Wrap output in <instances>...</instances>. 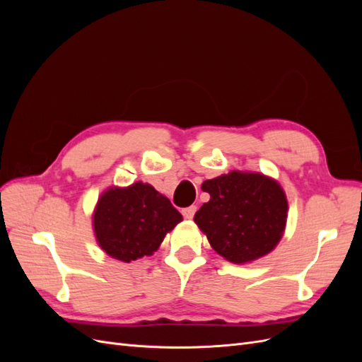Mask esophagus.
<instances>
[{"mask_svg": "<svg viewBox=\"0 0 362 362\" xmlns=\"http://www.w3.org/2000/svg\"><path fill=\"white\" fill-rule=\"evenodd\" d=\"M182 216L185 217V218H193V216H194V213H196V206L194 205H192V206H187V208H182Z\"/></svg>", "mask_w": 362, "mask_h": 362, "instance_id": "34e87169", "label": "esophagus"}]
</instances>
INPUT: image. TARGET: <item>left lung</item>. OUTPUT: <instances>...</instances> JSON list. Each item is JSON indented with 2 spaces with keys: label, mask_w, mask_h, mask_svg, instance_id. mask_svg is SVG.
Here are the masks:
<instances>
[{
  "label": "left lung",
  "mask_w": 362,
  "mask_h": 362,
  "mask_svg": "<svg viewBox=\"0 0 362 362\" xmlns=\"http://www.w3.org/2000/svg\"><path fill=\"white\" fill-rule=\"evenodd\" d=\"M202 190L210 201L196 211L194 223L218 255L245 264L276 247L288 211L278 181L258 172L233 170L204 181Z\"/></svg>",
  "instance_id": "8db88e82"
}]
</instances>
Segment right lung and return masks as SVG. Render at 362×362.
<instances>
[{"label":"right lung","instance_id":"right-lung-1","mask_svg":"<svg viewBox=\"0 0 362 362\" xmlns=\"http://www.w3.org/2000/svg\"><path fill=\"white\" fill-rule=\"evenodd\" d=\"M181 221L166 196L139 181L101 194L93 211V231L107 255L131 262L154 254L164 235Z\"/></svg>","mask_w":362,"mask_h":362}]
</instances>
